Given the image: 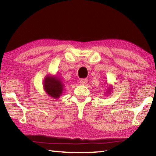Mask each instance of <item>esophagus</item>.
<instances>
[{
	"instance_id": "obj_1",
	"label": "esophagus",
	"mask_w": 156,
	"mask_h": 156,
	"mask_svg": "<svg viewBox=\"0 0 156 156\" xmlns=\"http://www.w3.org/2000/svg\"><path fill=\"white\" fill-rule=\"evenodd\" d=\"M87 81H88V80L87 78H83V79H81V80H80V84H82V85H84V84H86L87 83Z\"/></svg>"
}]
</instances>
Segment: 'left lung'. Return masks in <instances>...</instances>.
Instances as JSON below:
<instances>
[{"instance_id":"left-lung-1","label":"left lung","mask_w":156,"mask_h":156,"mask_svg":"<svg viewBox=\"0 0 156 156\" xmlns=\"http://www.w3.org/2000/svg\"><path fill=\"white\" fill-rule=\"evenodd\" d=\"M108 87H107V90H106V92H105V95H108V94H109L110 93H111V91H112V86L111 85V84H109V86H107Z\"/></svg>"}]
</instances>
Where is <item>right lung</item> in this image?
I'll use <instances>...</instances> for the list:
<instances>
[{
  "label": "right lung",
  "mask_w": 156,
  "mask_h": 156,
  "mask_svg": "<svg viewBox=\"0 0 156 156\" xmlns=\"http://www.w3.org/2000/svg\"><path fill=\"white\" fill-rule=\"evenodd\" d=\"M65 84L56 76L47 75L43 80V89L47 96L52 98L58 99L62 94Z\"/></svg>",
  "instance_id": "add662e5"
}]
</instances>
